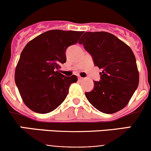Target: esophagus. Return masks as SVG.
<instances>
[{"instance_id": "obj_1", "label": "esophagus", "mask_w": 151, "mask_h": 151, "mask_svg": "<svg viewBox=\"0 0 151 151\" xmlns=\"http://www.w3.org/2000/svg\"><path fill=\"white\" fill-rule=\"evenodd\" d=\"M78 80H83V77H80V76H79V77H78Z\"/></svg>"}]
</instances>
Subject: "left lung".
I'll return each mask as SVG.
<instances>
[{"label":"left lung","instance_id":"1","mask_svg":"<svg viewBox=\"0 0 151 151\" xmlns=\"http://www.w3.org/2000/svg\"><path fill=\"white\" fill-rule=\"evenodd\" d=\"M79 44L101 69L99 81L85 93L90 103L100 112L112 114L129 103L139 85V72L132 49L107 32H85Z\"/></svg>","mask_w":151,"mask_h":151}]
</instances>
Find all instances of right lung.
<instances>
[{
    "mask_svg": "<svg viewBox=\"0 0 151 151\" xmlns=\"http://www.w3.org/2000/svg\"><path fill=\"white\" fill-rule=\"evenodd\" d=\"M83 31L52 30L29 42L15 70V83L25 105L37 113L52 112L66 98L77 77L58 71L66 61V49L77 43Z\"/></svg>",
    "mask_w": 151,
    "mask_h": 151,
    "instance_id": "1",
    "label": "right lung"
}]
</instances>
